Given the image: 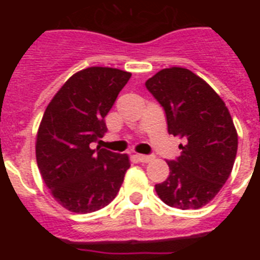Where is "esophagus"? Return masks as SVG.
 <instances>
[{
	"instance_id": "1",
	"label": "esophagus",
	"mask_w": 260,
	"mask_h": 260,
	"mask_svg": "<svg viewBox=\"0 0 260 260\" xmlns=\"http://www.w3.org/2000/svg\"><path fill=\"white\" fill-rule=\"evenodd\" d=\"M135 157H137L138 161H141V162H150L152 161V156L150 155H141V153H138V155H135Z\"/></svg>"
}]
</instances>
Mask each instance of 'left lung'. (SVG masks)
<instances>
[{"instance_id": "8db88e82", "label": "left lung", "mask_w": 260, "mask_h": 260, "mask_svg": "<svg viewBox=\"0 0 260 260\" xmlns=\"http://www.w3.org/2000/svg\"><path fill=\"white\" fill-rule=\"evenodd\" d=\"M167 114L168 133L185 139L181 155L167 161L169 177L155 185L171 207L198 210L231 176L238 135L228 108L212 87L189 69H162L146 82Z\"/></svg>"}]
</instances>
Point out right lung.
<instances>
[{"mask_svg": "<svg viewBox=\"0 0 260 260\" xmlns=\"http://www.w3.org/2000/svg\"><path fill=\"white\" fill-rule=\"evenodd\" d=\"M132 74L87 68L69 78L50 100L36 135V161L62 207L75 213L102 210L116 198L130 160L126 153L91 148L107 133L105 116Z\"/></svg>", "mask_w": 260, "mask_h": 260, "instance_id": "add662e5", "label": "right lung"}]
</instances>
